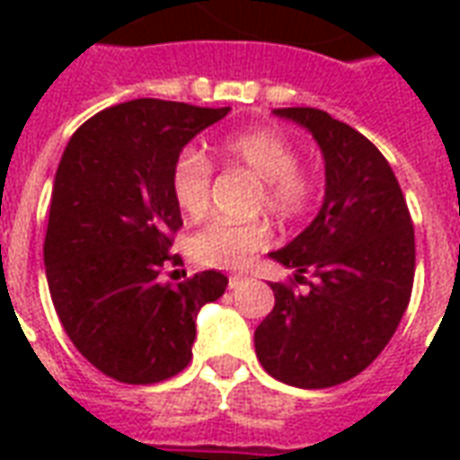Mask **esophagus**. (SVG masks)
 Returning <instances> with one entry per match:
<instances>
[{"instance_id":"34e87169","label":"esophagus","mask_w":460,"mask_h":460,"mask_svg":"<svg viewBox=\"0 0 460 460\" xmlns=\"http://www.w3.org/2000/svg\"><path fill=\"white\" fill-rule=\"evenodd\" d=\"M246 276H239V273H234V276H229V288L231 290H236V288H241V286H243V283H246Z\"/></svg>"}]
</instances>
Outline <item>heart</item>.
Segmentation results:
<instances>
[{
    "instance_id": "obj_1",
    "label": "heart",
    "mask_w": 460,
    "mask_h": 460,
    "mask_svg": "<svg viewBox=\"0 0 460 460\" xmlns=\"http://www.w3.org/2000/svg\"><path fill=\"white\" fill-rule=\"evenodd\" d=\"M224 167L243 170L261 180L259 209L280 221L300 219L315 199V180L303 172L298 147L276 130H243L226 135L217 145ZM211 162L197 147H184L174 157L170 174L172 197L187 219H201L211 201ZM266 221H214L191 239V256L211 269H243L269 246Z\"/></svg>"
}]
</instances>
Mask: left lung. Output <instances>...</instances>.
I'll list each match as a JSON object with an SVG mask.
<instances>
[{
  "mask_svg": "<svg viewBox=\"0 0 460 460\" xmlns=\"http://www.w3.org/2000/svg\"><path fill=\"white\" fill-rule=\"evenodd\" d=\"M273 113L315 137L325 197L310 226L269 253L308 290L270 283L276 305L253 342L270 376L325 389L359 375L394 335L414 286V224L389 162L362 132L318 108Z\"/></svg>",
  "mask_w": 460,
  "mask_h": 460,
  "instance_id": "left-lung-1",
  "label": "left lung"
}]
</instances>
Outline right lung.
Wrapping results in <instances>:
<instances>
[{"label":"right lung","mask_w":460,"mask_h":460,"mask_svg":"<svg viewBox=\"0 0 460 460\" xmlns=\"http://www.w3.org/2000/svg\"><path fill=\"white\" fill-rule=\"evenodd\" d=\"M231 108L137 98L85 120L56 170L44 241L51 300L75 349L125 385H155L191 359L194 318L229 279L201 270L162 280L177 263L181 214L170 174L184 145Z\"/></svg>","instance_id":"add662e5"}]
</instances>
